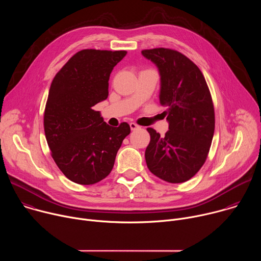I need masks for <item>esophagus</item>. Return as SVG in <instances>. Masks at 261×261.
Wrapping results in <instances>:
<instances>
[{"label": "esophagus", "instance_id": "obj_1", "mask_svg": "<svg viewBox=\"0 0 261 261\" xmlns=\"http://www.w3.org/2000/svg\"><path fill=\"white\" fill-rule=\"evenodd\" d=\"M130 128H131V130H132V131H134V130L139 129L140 127H139L137 124H135V123H130Z\"/></svg>", "mask_w": 261, "mask_h": 261}]
</instances>
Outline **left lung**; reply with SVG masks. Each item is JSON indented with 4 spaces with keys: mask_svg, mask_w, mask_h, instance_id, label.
I'll list each match as a JSON object with an SVG mask.
<instances>
[{
    "mask_svg": "<svg viewBox=\"0 0 261 261\" xmlns=\"http://www.w3.org/2000/svg\"><path fill=\"white\" fill-rule=\"evenodd\" d=\"M159 71V100L168 122V131L160 136L147 128L151 141L145 162L161 179L178 184L194 176L207 157L215 131V111L204 76L182 54L168 48L141 51Z\"/></svg>",
    "mask_w": 261,
    "mask_h": 261,
    "instance_id": "left-lung-1",
    "label": "left lung"
}]
</instances>
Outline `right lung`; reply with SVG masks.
<instances>
[{
  "mask_svg": "<svg viewBox=\"0 0 261 261\" xmlns=\"http://www.w3.org/2000/svg\"><path fill=\"white\" fill-rule=\"evenodd\" d=\"M127 51L84 49L55 76L44 111V131L51 156L70 180L93 185L105 178L115 164L130 126L107 125L93 106L108 97L114 67Z\"/></svg>",
  "mask_w": 261,
  "mask_h": 261,
  "instance_id": "add662e5",
  "label": "right lung"
}]
</instances>
